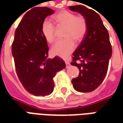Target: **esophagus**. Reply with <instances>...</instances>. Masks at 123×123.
I'll use <instances>...</instances> for the list:
<instances>
[{"mask_svg": "<svg viewBox=\"0 0 123 123\" xmlns=\"http://www.w3.org/2000/svg\"><path fill=\"white\" fill-rule=\"evenodd\" d=\"M65 63H66V65H67V68L70 66V62L68 61H65Z\"/></svg>", "mask_w": 123, "mask_h": 123, "instance_id": "1", "label": "esophagus"}]
</instances>
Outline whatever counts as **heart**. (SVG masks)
I'll use <instances>...</instances> for the list:
<instances>
[{
	"label": "heart",
	"mask_w": 123,
	"mask_h": 123,
	"mask_svg": "<svg viewBox=\"0 0 123 123\" xmlns=\"http://www.w3.org/2000/svg\"><path fill=\"white\" fill-rule=\"evenodd\" d=\"M58 27L64 28L63 37L65 39L56 41L51 47V53L55 56L66 58L74 51L75 43L80 42L85 37L88 30V23L82 16H76L74 14L64 10L59 12L53 18ZM55 27L49 20H44L41 25V32L48 43L55 40Z\"/></svg>",
	"instance_id": "b5f03b06"
}]
</instances>
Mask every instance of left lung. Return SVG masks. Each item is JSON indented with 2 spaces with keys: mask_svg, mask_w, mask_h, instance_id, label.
Listing matches in <instances>:
<instances>
[{
  "mask_svg": "<svg viewBox=\"0 0 123 123\" xmlns=\"http://www.w3.org/2000/svg\"><path fill=\"white\" fill-rule=\"evenodd\" d=\"M70 10L82 15L88 23L85 37L73 53L71 64L80 70L79 76L72 80L78 92H90L102 83L107 72L112 48L107 30L99 15L82 5L69 7Z\"/></svg>",
  "mask_w": 123,
  "mask_h": 123,
  "instance_id": "left-lung-1",
  "label": "left lung"
}]
</instances>
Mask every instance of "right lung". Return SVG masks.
<instances>
[{"label":"right lung","mask_w":123,"mask_h":123,"mask_svg":"<svg viewBox=\"0 0 123 123\" xmlns=\"http://www.w3.org/2000/svg\"><path fill=\"white\" fill-rule=\"evenodd\" d=\"M54 12L47 7H35L25 14L15 31L12 54L18 77L35 96L51 94L55 86L53 77L66 67L59 56L47 58L48 45L41 32L43 22Z\"/></svg>","instance_id":"1"}]
</instances>
